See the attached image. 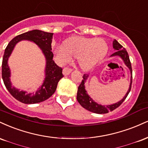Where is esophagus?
<instances>
[{"label": "esophagus", "mask_w": 148, "mask_h": 148, "mask_svg": "<svg viewBox=\"0 0 148 148\" xmlns=\"http://www.w3.org/2000/svg\"><path fill=\"white\" fill-rule=\"evenodd\" d=\"M71 71H72V69H71V68H69V67H65L63 69V74L64 75H68L70 74Z\"/></svg>", "instance_id": "1"}]
</instances>
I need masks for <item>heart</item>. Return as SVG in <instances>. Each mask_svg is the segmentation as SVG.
<instances>
[{"label":"heart","mask_w":148,"mask_h":148,"mask_svg":"<svg viewBox=\"0 0 148 148\" xmlns=\"http://www.w3.org/2000/svg\"><path fill=\"white\" fill-rule=\"evenodd\" d=\"M107 50L108 46L103 39L73 37L57 45L54 48V54L60 65L71 62L75 56L77 57L82 69L89 70L105 57Z\"/></svg>","instance_id":"obj_1"}]
</instances>
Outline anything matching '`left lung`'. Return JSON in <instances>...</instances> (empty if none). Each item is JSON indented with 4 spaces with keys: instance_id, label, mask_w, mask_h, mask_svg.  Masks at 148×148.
<instances>
[{
    "instance_id": "8db88e82",
    "label": "left lung",
    "mask_w": 148,
    "mask_h": 148,
    "mask_svg": "<svg viewBox=\"0 0 148 148\" xmlns=\"http://www.w3.org/2000/svg\"><path fill=\"white\" fill-rule=\"evenodd\" d=\"M113 47H114V48L116 50V51L114 53H113L111 56H119L123 59V60L124 61L125 65L129 68L130 72H131V82H130V88L127 93H126L125 96L121 101L117 102V103L113 104V105H107L105 107V106L98 105V103L95 102L89 96H88L87 93H86V91L84 88V82H86V79H87L88 75V74L83 75V79L82 80L81 84H79V86H78L77 88V100L78 102L80 104L82 107H84V108L86 109V110L89 111V112L95 113V114H107V113H108L109 112H112L114 109L118 108V107L124 102V100H125L127 97V95L129 94L132 88V65L130 60L129 55H128L125 48H123V47L121 46L116 39L114 40V42H113Z\"/></svg>"
}]
</instances>
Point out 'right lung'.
I'll use <instances>...</instances> for the list:
<instances>
[{
  "mask_svg": "<svg viewBox=\"0 0 148 148\" xmlns=\"http://www.w3.org/2000/svg\"><path fill=\"white\" fill-rule=\"evenodd\" d=\"M53 35V33L34 29L15 36L10 41L5 48L2 62V77L3 82L10 94L22 103H39L49 98L56 91L59 81L64 77L62 69L59 67L53 60V53L51 51ZM21 40H29L35 42L42 50L47 59L46 78L42 86L34 95L19 91L11 86L10 82V70L7 65V60L15 45Z\"/></svg>",
  "mask_w": 148,
  "mask_h": 148,
  "instance_id": "1",
  "label": "right lung"
}]
</instances>
